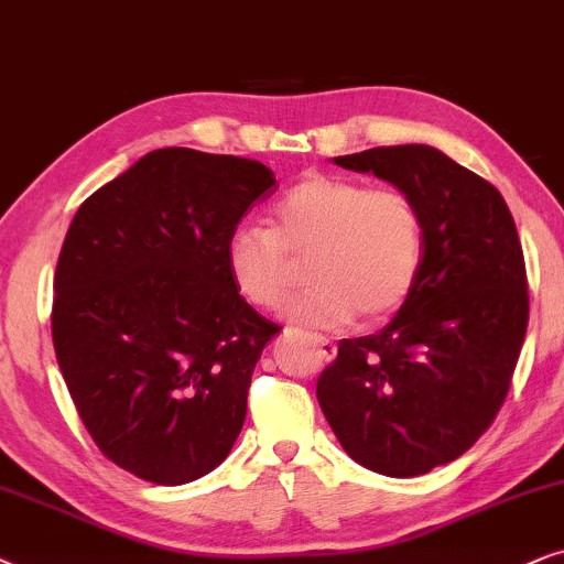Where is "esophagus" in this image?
<instances>
[{"mask_svg": "<svg viewBox=\"0 0 564 564\" xmlns=\"http://www.w3.org/2000/svg\"><path fill=\"white\" fill-rule=\"evenodd\" d=\"M317 343H319V352H322V358H327V360H333L335 356H337V345L329 340V337H317Z\"/></svg>", "mask_w": 564, "mask_h": 564, "instance_id": "1", "label": "esophagus"}]
</instances>
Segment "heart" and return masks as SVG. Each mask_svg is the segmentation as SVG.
Masks as SVG:
<instances>
[{
	"instance_id": "b5f03b06",
	"label": "heart",
	"mask_w": 564,
	"mask_h": 564,
	"mask_svg": "<svg viewBox=\"0 0 564 564\" xmlns=\"http://www.w3.org/2000/svg\"><path fill=\"white\" fill-rule=\"evenodd\" d=\"M423 250V216L400 187L314 175L278 200L270 229H231L224 262L247 304L275 312L296 262L312 257L306 273L314 286L291 299L283 314L296 325L337 327L358 312L364 319L394 312L415 286Z\"/></svg>"
}]
</instances>
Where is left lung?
Here are the masks:
<instances>
[{"label": "left lung", "instance_id": "left-lung-1", "mask_svg": "<svg viewBox=\"0 0 564 564\" xmlns=\"http://www.w3.org/2000/svg\"><path fill=\"white\" fill-rule=\"evenodd\" d=\"M415 200L423 265L377 335L340 340L317 400L345 454L417 477L471 448L506 400L529 325L527 265L498 187L427 144L335 156Z\"/></svg>", "mask_w": 564, "mask_h": 564}]
</instances>
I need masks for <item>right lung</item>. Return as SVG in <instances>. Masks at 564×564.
<instances>
[{"mask_svg":"<svg viewBox=\"0 0 564 564\" xmlns=\"http://www.w3.org/2000/svg\"><path fill=\"white\" fill-rule=\"evenodd\" d=\"M275 191L265 164L154 149L77 208L51 333L82 423L120 469L185 485L227 459L281 327L231 286L224 245Z\"/></svg>","mask_w":564,"mask_h":564,"instance_id":"right-lung-1","label":"right lung"}]
</instances>
